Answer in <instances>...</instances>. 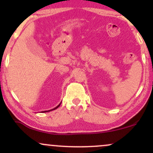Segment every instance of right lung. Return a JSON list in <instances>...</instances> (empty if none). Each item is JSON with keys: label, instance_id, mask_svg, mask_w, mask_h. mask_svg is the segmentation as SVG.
<instances>
[{"label": "right lung", "instance_id": "1", "mask_svg": "<svg viewBox=\"0 0 153 153\" xmlns=\"http://www.w3.org/2000/svg\"><path fill=\"white\" fill-rule=\"evenodd\" d=\"M61 103H62V102H61ZM61 103H59V105H58V106H56V107H55V108H53V109H54H54H56V108H58V107H59V106H60V104H61ZM53 109H52V110H53ZM45 112H46V111H45Z\"/></svg>", "mask_w": 153, "mask_h": 153}]
</instances>
